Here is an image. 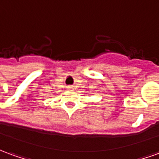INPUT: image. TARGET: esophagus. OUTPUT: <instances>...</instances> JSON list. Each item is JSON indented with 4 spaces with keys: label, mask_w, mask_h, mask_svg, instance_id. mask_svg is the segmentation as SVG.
Returning <instances> with one entry per match:
<instances>
[{
    "label": "esophagus",
    "mask_w": 159,
    "mask_h": 159,
    "mask_svg": "<svg viewBox=\"0 0 159 159\" xmlns=\"http://www.w3.org/2000/svg\"><path fill=\"white\" fill-rule=\"evenodd\" d=\"M68 90H69V89H70V88H72V87H68Z\"/></svg>",
    "instance_id": "esophagus-1"
}]
</instances>
